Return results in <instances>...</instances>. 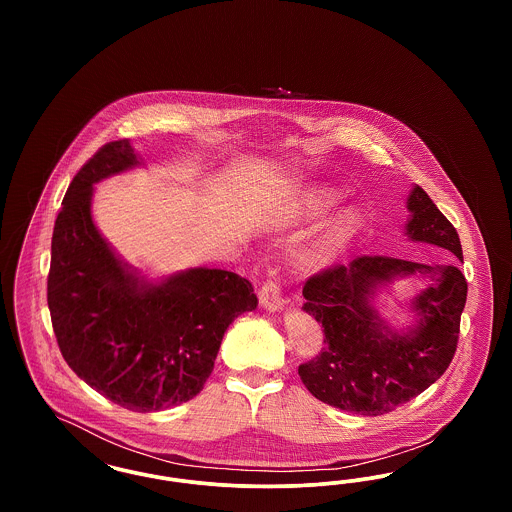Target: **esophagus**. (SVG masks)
I'll list each match as a JSON object with an SVG mask.
<instances>
[{
    "mask_svg": "<svg viewBox=\"0 0 512 512\" xmlns=\"http://www.w3.org/2000/svg\"><path fill=\"white\" fill-rule=\"evenodd\" d=\"M259 303L263 309L267 311H280L284 305H286V297L282 295V288H280V282L276 278H270L263 288L259 290Z\"/></svg>",
    "mask_w": 512,
    "mask_h": 512,
    "instance_id": "1",
    "label": "esophagus"
}]
</instances>
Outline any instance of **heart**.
<instances>
[{"mask_svg": "<svg viewBox=\"0 0 512 512\" xmlns=\"http://www.w3.org/2000/svg\"><path fill=\"white\" fill-rule=\"evenodd\" d=\"M338 201V195L326 188L311 190L301 199V203L295 207L290 215L292 220H313L322 217L330 207H334ZM361 228V217L357 211H343L338 219L332 220L326 232L320 236L317 244L307 255V261L311 267H328L341 255V251L353 242Z\"/></svg>", "mask_w": 512, "mask_h": 512, "instance_id": "1", "label": "heart"}]
</instances>
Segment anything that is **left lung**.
<instances>
[{
  "mask_svg": "<svg viewBox=\"0 0 512 512\" xmlns=\"http://www.w3.org/2000/svg\"><path fill=\"white\" fill-rule=\"evenodd\" d=\"M413 242L438 245L463 261L455 226L430 195L414 186L407 199ZM418 273L431 284L412 300L417 324L399 335L379 318L375 292L397 277ZM466 280L455 265H422L388 255H363L347 267L326 268L303 288V311L324 328V347L299 366L305 388L347 413L378 416L411 401L447 370L459 341Z\"/></svg>",
  "mask_w": 512,
  "mask_h": 512,
  "instance_id": "1",
  "label": "left lung"
}]
</instances>
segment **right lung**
<instances>
[{
	"label": "right lung",
	"instance_id": "right-lung-1",
	"mask_svg": "<svg viewBox=\"0 0 512 512\" xmlns=\"http://www.w3.org/2000/svg\"><path fill=\"white\" fill-rule=\"evenodd\" d=\"M140 165L128 140L109 142L76 172L51 238L48 305L67 365L134 413L194 399L226 328L257 309L249 280L188 268L149 282L105 242L92 219L94 184Z\"/></svg>",
	"mask_w": 512,
	"mask_h": 512
}]
</instances>
